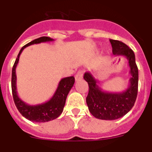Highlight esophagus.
<instances>
[{
	"label": "esophagus",
	"mask_w": 152,
	"mask_h": 152,
	"mask_svg": "<svg viewBox=\"0 0 152 152\" xmlns=\"http://www.w3.org/2000/svg\"><path fill=\"white\" fill-rule=\"evenodd\" d=\"M82 78H83V71L82 70H79L76 73V76H75V79H76V81H79L80 79H82Z\"/></svg>",
	"instance_id": "1"
}]
</instances>
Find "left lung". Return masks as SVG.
<instances>
[{
  "instance_id": "left-lung-1",
  "label": "left lung",
  "mask_w": 152,
  "mask_h": 152,
  "mask_svg": "<svg viewBox=\"0 0 152 152\" xmlns=\"http://www.w3.org/2000/svg\"><path fill=\"white\" fill-rule=\"evenodd\" d=\"M110 42L113 55L124 56L128 60L131 77L127 89L120 93L104 91L90 72L84 75V79L89 86L86 98L89 111L94 117L104 120H117L130 111L136 101L138 91V68L133 50L120 41L110 39Z\"/></svg>"
}]
</instances>
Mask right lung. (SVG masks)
<instances>
[{"label": "right lung", "mask_w": 152, "mask_h": 152, "mask_svg": "<svg viewBox=\"0 0 152 152\" xmlns=\"http://www.w3.org/2000/svg\"><path fill=\"white\" fill-rule=\"evenodd\" d=\"M53 39L50 37L43 36L35 39L24 45L20 49L17 58L13 65L12 71V92L13 99H14L15 106L23 117L30 121L35 122V123H45V122L55 120L57 117H59L64 109L67 94L74 85L75 79L73 76H70V77H66L61 79L55 94H53L50 99L42 104L30 105L24 102L18 95L17 87H16L17 78H16L15 69L18 63L20 53L24 48L32 45H35V44L53 42Z\"/></svg>", "instance_id": "add662e5"}]
</instances>
